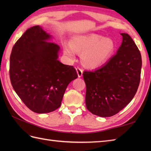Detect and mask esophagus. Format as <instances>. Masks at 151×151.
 Wrapping results in <instances>:
<instances>
[{
    "label": "esophagus",
    "instance_id": "esophagus-1",
    "mask_svg": "<svg viewBox=\"0 0 151 151\" xmlns=\"http://www.w3.org/2000/svg\"><path fill=\"white\" fill-rule=\"evenodd\" d=\"M76 71H77L78 77H81V76H82V73H83V70L81 67H76Z\"/></svg>",
    "mask_w": 151,
    "mask_h": 151
}]
</instances>
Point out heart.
Returning <instances> with one entry per match:
<instances>
[{"label": "heart", "instance_id": "heart-1", "mask_svg": "<svg viewBox=\"0 0 151 151\" xmlns=\"http://www.w3.org/2000/svg\"><path fill=\"white\" fill-rule=\"evenodd\" d=\"M64 53L70 60L76 52H82V62L89 67H99L110 58L115 49V43L110 38L97 34L78 36L73 38L70 44L63 46Z\"/></svg>", "mask_w": 151, "mask_h": 151}]
</instances>
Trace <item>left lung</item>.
Here are the masks:
<instances>
[{
  "label": "left lung",
  "mask_w": 151,
  "mask_h": 151,
  "mask_svg": "<svg viewBox=\"0 0 151 151\" xmlns=\"http://www.w3.org/2000/svg\"><path fill=\"white\" fill-rule=\"evenodd\" d=\"M123 42L117 54L100 68L84 70L86 105L93 114L111 117L132 100L139 84L142 56L129 34L122 33Z\"/></svg>",
  "instance_id": "1"
}]
</instances>
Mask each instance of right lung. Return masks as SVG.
Wrapping results in <instances>:
<instances>
[{
	"label": "right lung",
	"mask_w": 151,
	"mask_h": 151,
	"mask_svg": "<svg viewBox=\"0 0 151 151\" xmlns=\"http://www.w3.org/2000/svg\"><path fill=\"white\" fill-rule=\"evenodd\" d=\"M40 26L28 28L10 55L9 78L24 104L37 114L58 108L67 86L78 77L73 66L58 60L60 47Z\"/></svg>",
	"instance_id": "right-lung-1"
}]
</instances>
